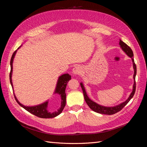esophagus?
I'll return each instance as SVG.
<instances>
[{
  "label": "esophagus",
  "instance_id": "esophagus-1",
  "mask_svg": "<svg viewBox=\"0 0 147 147\" xmlns=\"http://www.w3.org/2000/svg\"><path fill=\"white\" fill-rule=\"evenodd\" d=\"M81 73H82V69L78 65L75 66L72 70V74L75 75H77L81 74Z\"/></svg>",
  "mask_w": 147,
  "mask_h": 147
}]
</instances>
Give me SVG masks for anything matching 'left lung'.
I'll use <instances>...</instances> for the list:
<instances>
[{
    "mask_svg": "<svg viewBox=\"0 0 147 147\" xmlns=\"http://www.w3.org/2000/svg\"><path fill=\"white\" fill-rule=\"evenodd\" d=\"M119 45H120V47L121 48L122 50L129 57H131L132 61L133 69H134V75H133V78H134V84H133V87H132V91L131 93L129 96L128 98L125 101L122 102V103L113 107H105V106H103V105L97 104L96 102H94L91 99H90V97H89L87 95V93L86 92L85 88L84 87L83 83L81 82L80 86L82 88L84 100H85L88 105L90 107V108L95 112L99 113L100 114L109 115H113L115 113L118 112L119 111H120L121 110H122V109L129 102V100L132 98V97L134 95V93L136 91V75L137 73V68H136V65L135 64L134 60V55H133V52L131 49V48L128 45H127L125 43L121 41V40H119Z\"/></svg>",
    "mask_w": 147,
    "mask_h": 147,
    "instance_id": "1",
    "label": "left lung"
}]
</instances>
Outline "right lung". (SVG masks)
<instances>
[{
  "label": "right lung",
  "mask_w": 147,
  "mask_h": 147,
  "mask_svg": "<svg viewBox=\"0 0 147 147\" xmlns=\"http://www.w3.org/2000/svg\"><path fill=\"white\" fill-rule=\"evenodd\" d=\"M20 46L18 50L21 47ZM16 50L11 56V58L10 60V67H11V70H10V81L11 85L13 88V91L14 92V90H13V83H12V73H13V59L15 58V56L16 53L17 52ZM71 79V76L69 74H65L61 75V76L59 77L58 80H57V82L56 83V86L55 90L54 92V94H58L61 96V106L60 107L57 109L56 111H55L53 112H49L48 110V100H47L46 102H43L42 104H40L39 105H34V106H26L22 104H21L20 102L18 101V100L17 99L14 93V96L15 100H16L17 103L20 106H21L22 107L24 108L26 110H27L28 112H30V113H32L35 116H37L38 117L42 118H55L57 117V115H59V114L61 113V112H63V110L65 106V103H66V94H65V88L67 86V84L68 82Z\"/></svg>",
  "instance_id": "1"
}]
</instances>
